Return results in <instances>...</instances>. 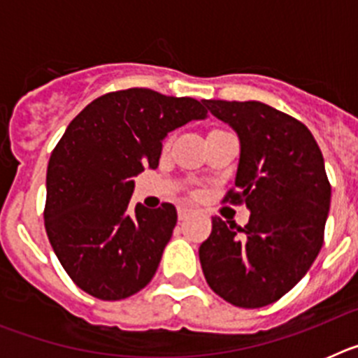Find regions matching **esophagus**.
Instances as JSON below:
<instances>
[{
  "label": "esophagus",
  "instance_id": "1",
  "mask_svg": "<svg viewBox=\"0 0 358 358\" xmlns=\"http://www.w3.org/2000/svg\"><path fill=\"white\" fill-rule=\"evenodd\" d=\"M177 215H179V220H186L189 215H194V210L188 206H179L177 208Z\"/></svg>",
  "mask_w": 358,
  "mask_h": 358
}]
</instances>
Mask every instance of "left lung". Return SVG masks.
Here are the masks:
<instances>
[{"label":"left lung","mask_w":358,"mask_h":358,"mask_svg":"<svg viewBox=\"0 0 358 358\" xmlns=\"http://www.w3.org/2000/svg\"><path fill=\"white\" fill-rule=\"evenodd\" d=\"M240 141L236 192L226 199L251 211L243 227L213 218L199 248L215 294L242 308L285 296L308 273L322 245L331 188L314 136L301 122L262 102L206 100Z\"/></svg>","instance_id":"obj_1"}]
</instances>
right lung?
Instances as JSON below:
<instances>
[{"label": "right lung", "instance_id": "add662e5", "mask_svg": "<svg viewBox=\"0 0 358 358\" xmlns=\"http://www.w3.org/2000/svg\"><path fill=\"white\" fill-rule=\"evenodd\" d=\"M206 100L132 87L80 110L52 152L44 226L57 258L84 292L118 301L154 278L177 222L173 204H136L132 177L157 169L169 132L206 120Z\"/></svg>", "mask_w": 358, "mask_h": 358}]
</instances>
